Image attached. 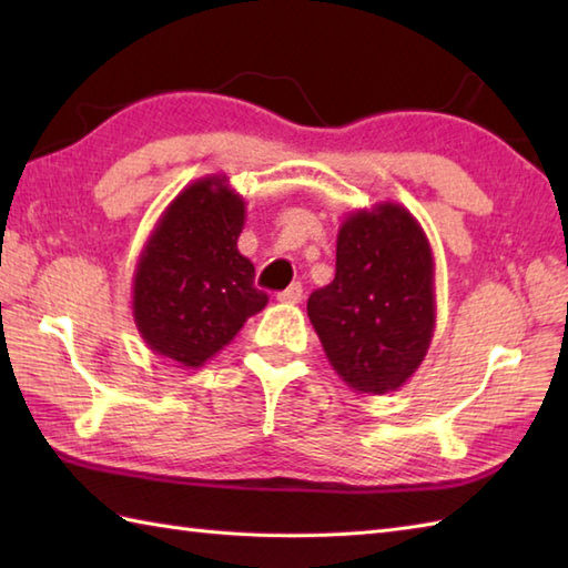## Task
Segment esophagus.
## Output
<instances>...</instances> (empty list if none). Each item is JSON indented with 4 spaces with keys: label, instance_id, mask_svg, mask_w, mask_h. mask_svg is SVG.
Here are the masks:
<instances>
[{
    "label": "esophagus",
    "instance_id": "esophagus-1",
    "mask_svg": "<svg viewBox=\"0 0 568 568\" xmlns=\"http://www.w3.org/2000/svg\"><path fill=\"white\" fill-rule=\"evenodd\" d=\"M277 300H281V303L297 305L300 300H303V285H300V283H293L291 287H285L283 293H277Z\"/></svg>",
    "mask_w": 568,
    "mask_h": 568
}]
</instances>
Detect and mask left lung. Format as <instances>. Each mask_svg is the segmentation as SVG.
Masks as SVG:
<instances>
[{
	"label": "left lung",
	"mask_w": 568,
	"mask_h": 568,
	"mask_svg": "<svg viewBox=\"0 0 568 568\" xmlns=\"http://www.w3.org/2000/svg\"><path fill=\"white\" fill-rule=\"evenodd\" d=\"M432 277L427 236L400 204L346 216L334 281L310 295L307 315L352 388L385 395L417 371L434 332Z\"/></svg>",
	"instance_id": "left-lung-1"
}]
</instances>
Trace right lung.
Here are the masks:
<instances>
[{"label": "right lung", "instance_id": "right-lung-1", "mask_svg": "<svg viewBox=\"0 0 568 568\" xmlns=\"http://www.w3.org/2000/svg\"><path fill=\"white\" fill-rule=\"evenodd\" d=\"M244 216L220 175L185 187L161 216L134 275V320L155 354L197 368L268 303L236 248Z\"/></svg>", "mask_w": 568, "mask_h": 568}]
</instances>
